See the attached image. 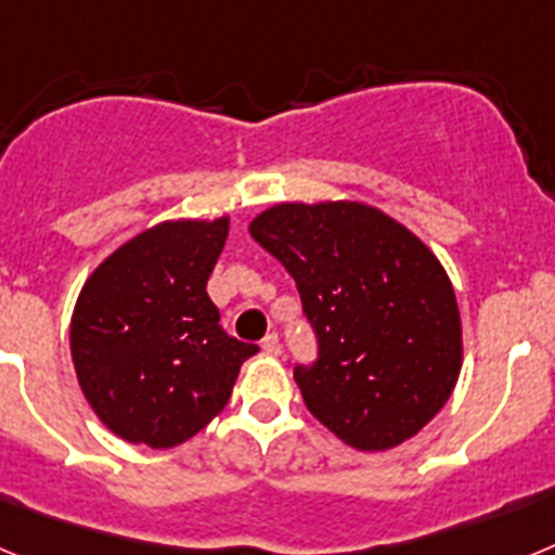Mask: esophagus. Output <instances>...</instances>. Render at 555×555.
<instances>
[{
    "instance_id": "obj_1",
    "label": "esophagus",
    "mask_w": 555,
    "mask_h": 555,
    "mask_svg": "<svg viewBox=\"0 0 555 555\" xmlns=\"http://www.w3.org/2000/svg\"><path fill=\"white\" fill-rule=\"evenodd\" d=\"M261 350L267 352V356H281V338L274 336V333H269L261 341Z\"/></svg>"
}]
</instances>
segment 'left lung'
Segmentation results:
<instances>
[{
  "label": "left lung",
  "mask_w": 555,
  "mask_h": 555,
  "mask_svg": "<svg viewBox=\"0 0 555 555\" xmlns=\"http://www.w3.org/2000/svg\"><path fill=\"white\" fill-rule=\"evenodd\" d=\"M247 230L292 274L320 336V361L294 370L308 411L364 453L420 434L464 358L453 283L434 249L356 199L278 203Z\"/></svg>",
  "instance_id": "1"
}]
</instances>
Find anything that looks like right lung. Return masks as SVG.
I'll list each match as a JSON object with an SVG mask.
<instances>
[{"instance_id":"right-lung-1","label":"right lung","mask_w":555,"mask_h":555,"mask_svg":"<svg viewBox=\"0 0 555 555\" xmlns=\"http://www.w3.org/2000/svg\"><path fill=\"white\" fill-rule=\"evenodd\" d=\"M230 217L169 219L132 235L88 274L72 313V361L111 434L166 450L228 405L255 345L219 327L208 278Z\"/></svg>"}]
</instances>
